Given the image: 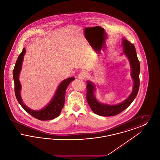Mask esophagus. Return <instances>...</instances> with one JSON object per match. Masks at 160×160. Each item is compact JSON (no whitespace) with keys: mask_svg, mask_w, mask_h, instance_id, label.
Wrapping results in <instances>:
<instances>
[{"mask_svg":"<svg viewBox=\"0 0 160 160\" xmlns=\"http://www.w3.org/2000/svg\"><path fill=\"white\" fill-rule=\"evenodd\" d=\"M86 77V73L85 72H82L78 75V78L80 80H83Z\"/></svg>","mask_w":160,"mask_h":160,"instance_id":"34e87169","label":"esophagus"}]
</instances>
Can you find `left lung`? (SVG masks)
Listing matches in <instances>:
<instances>
[{"instance_id":"1","label":"left lung","mask_w":160,"mask_h":160,"mask_svg":"<svg viewBox=\"0 0 160 160\" xmlns=\"http://www.w3.org/2000/svg\"><path fill=\"white\" fill-rule=\"evenodd\" d=\"M123 53L128 59L130 67L131 68V76L133 80L132 91L129 97L122 102L115 104L110 105L102 103L98 101L95 97L96 87L93 83L91 81L87 82V101L91 107L92 110L95 114L102 116H112L121 113L126 109L132 102L136 98L140 86V62L137 58V53L134 46L124 38L122 39Z\"/></svg>"}]
</instances>
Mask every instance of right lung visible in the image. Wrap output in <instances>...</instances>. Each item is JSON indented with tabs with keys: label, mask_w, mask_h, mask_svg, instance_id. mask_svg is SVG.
<instances>
[{
	"label": "right lung",
	"mask_w": 160,
	"mask_h": 160,
	"mask_svg": "<svg viewBox=\"0 0 160 160\" xmlns=\"http://www.w3.org/2000/svg\"><path fill=\"white\" fill-rule=\"evenodd\" d=\"M25 53L26 48H24L22 52L18 57L13 70V78L14 80V89L16 98L21 106L23 107V109L35 118L41 121L53 119L58 117L61 113V110L65 103V91L67 88L69 84L73 81L75 78L69 77L63 80L58 86L53 97L46 106L39 110H33L29 107L26 106L23 103L21 97L22 86L19 80V75L22 68V63Z\"/></svg>",
	"instance_id": "1"
}]
</instances>
